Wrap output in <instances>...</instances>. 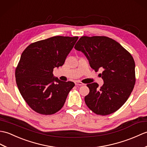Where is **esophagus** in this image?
Instances as JSON below:
<instances>
[{
	"label": "esophagus",
	"instance_id": "esophagus-1",
	"mask_svg": "<svg viewBox=\"0 0 147 147\" xmlns=\"http://www.w3.org/2000/svg\"><path fill=\"white\" fill-rule=\"evenodd\" d=\"M75 84L76 85V86H84V84H83L82 82H80V81H77V80H76V81H75Z\"/></svg>",
	"mask_w": 147,
	"mask_h": 147
}]
</instances>
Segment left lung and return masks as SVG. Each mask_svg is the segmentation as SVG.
<instances>
[{
	"instance_id": "8db88e82",
	"label": "left lung",
	"mask_w": 147,
	"mask_h": 147,
	"mask_svg": "<svg viewBox=\"0 0 147 147\" xmlns=\"http://www.w3.org/2000/svg\"><path fill=\"white\" fill-rule=\"evenodd\" d=\"M74 48L84 53L94 70H102V86L96 82L87 84L89 93L84 99L86 105L98 115L116 112L128 100L135 84V63L131 55L106 36H82Z\"/></svg>"
}]
</instances>
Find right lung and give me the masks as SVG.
<instances>
[{"instance_id":"1","label":"right lung","mask_w":147,"mask_h":147,"mask_svg":"<svg viewBox=\"0 0 147 147\" xmlns=\"http://www.w3.org/2000/svg\"><path fill=\"white\" fill-rule=\"evenodd\" d=\"M78 36H53L30 44L16 68V84L22 97L39 114L51 115L64 105L73 82L53 77L55 67L64 64Z\"/></svg>"}]
</instances>
